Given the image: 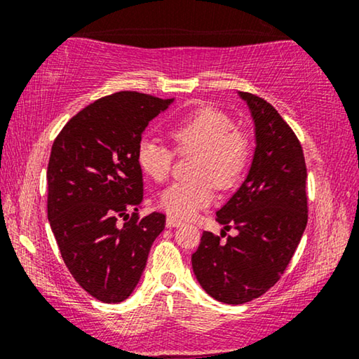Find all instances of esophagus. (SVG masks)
Segmentation results:
<instances>
[{
    "label": "esophagus",
    "instance_id": "obj_1",
    "mask_svg": "<svg viewBox=\"0 0 359 359\" xmlns=\"http://www.w3.org/2000/svg\"><path fill=\"white\" fill-rule=\"evenodd\" d=\"M180 225H183V222H181V220L175 219V217H166V227L173 229V227H180Z\"/></svg>",
    "mask_w": 359,
    "mask_h": 359
}]
</instances>
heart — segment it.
<instances>
[{"label": "heart", "mask_w": 359, "mask_h": 359, "mask_svg": "<svg viewBox=\"0 0 359 359\" xmlns=\"http://www.w3.org/2000/svg\"><path fill=\"white\" fill-rule=\"evenodd\" d=\"M168 134L181 151L198 150L193 161L196 178L176 181L160 196L170 217L191 219L214 199V183L230 188L237 183L248 160V142L235 129L233 121L214 107L186 112L168 127ZM142 170L155 181L170 175L173 150L154 137H144L137 150Z\"/></svg>", "instance_id": "1"}]
</instances>
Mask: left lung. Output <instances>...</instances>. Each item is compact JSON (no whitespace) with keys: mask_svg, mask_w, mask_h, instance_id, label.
I'll return each mask as SVG.
<instances>
[{"mask_svg":"<svg viewBox=\"0 0 359 359\" xmlns=\"http://www.w3.org/2000/svg\"><path fill=\"white\" fill-rule=\"evenodd\" d=\"M255 126L253 160L242 186L215 215L238 230L225 243L204 232L191 257L201 287L224 304L263 296L287 268L307 225V168L296 134L262 97L238 91Z\"/></svg>","mask_w":359,"mask_h":359,"instance_id":"1","label":"left lung"}]
</instances>
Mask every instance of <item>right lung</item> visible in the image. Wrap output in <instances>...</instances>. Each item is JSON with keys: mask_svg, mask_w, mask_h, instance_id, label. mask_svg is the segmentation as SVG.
Here are the masks:
<instances>
[{"mask_svg": "<svg viewBox=\"0 0 359 359\" xmlns=\"http://www.w3.org/2000/svg\"><path fill=\"white\" fill-rule=\"evenodd\" d=\"M173 101L114 93L72 117L52 145L48 222L68 271L101 302H122L134 292L165 229L163 214L137 217L144 201L137 150L149 122Z\"/></svg>", "mask_w": 359, "mask_h": 359, "instance_id": "obj_1", "label": "right lung"}]
</instances>
